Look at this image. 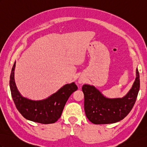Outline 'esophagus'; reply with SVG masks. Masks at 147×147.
<instances>
[{"instance_id": "obj_1", "label": "esophagus", "mask_w": 147, "mask_h": 147, "mask_svg": "<svg viewBox=\"0 0 147 147\" xmlns=\"http://www.w3.org/2000/svg\"><path fill=\"white\" fill-rule=\"evenodd\" d=\"M78 83H80V84L84 83V80L83 78H80L79 80H78Z\"/></svg>"}]
</instances>
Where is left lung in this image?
<instances>
[{
    "label": "left lung",
    "mask_w": 147,
    "mask_h": 147,
    "mask_svg": "<svg viewBox=\"0 0 147 147\" xmlns=\"http://www.w3.org/2000/svg\"><path fill=\"white\" fill-rule=\"evenodd\" d=\"M136 76L131 88L122 98L106 97L93 85H83L84 107L88 120L95 124H105L123 119L131 111L138 94L140 83L138 68Z\"/></svg>",
    "instance_id": "8db88e82"
}]
</instances>
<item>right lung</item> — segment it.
Wrapping results in <instances>:
<instances>
[{
	"label": "right lung",
	"mask_w": 147,
	"mask_h": 147,
	"mask_svg": "<svg viewBox=\"0 0 147 147\" xmlns=\"http://www.w3.org/2000/svg\"><path fill=\"white\" fill-rule=\"evenodd\" d=\"M16 62L12 66L9 85L12 99L18 111L29 121L41 124L54 123L61 117L65 103L70 95L77 90L74 82L66 84L45 99L33 100L21 95L16 85L14 70Z\"/></svg>",
	"instance_id": "right-lung-1"
}]
</instances>
